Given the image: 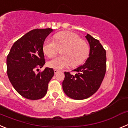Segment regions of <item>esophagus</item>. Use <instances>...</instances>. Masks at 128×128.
I'll use <instances>...</instances> for the list:
<instances>
[{
	"mask_svg": "<svg viewBox=\"0 0 128 128\" xmlns=\"http://www.w3.org/2000/svg\"><path fill=\"white\" fill-rule=\"evenodd\" d=\"M54 74H58V72H60V71H59L58 70H56V69H55V70H54Z\"/></svg>",
	"mask_w": 128,
	"mask_h": 128,
	"instance_id": "34e87169",
	"label": "esophagus"
}]
</instances>
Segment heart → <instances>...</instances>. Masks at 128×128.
<instances>
[{"label": "heart", "mask_w": 128, "mask_h": 128, "mask_svg": "<svg viewBox=\"0 0 128 128\" xmlns=\"http://www.w3.org/2000/svg\"><path fill=\"white\" fill-rule=\"evenodd\" d=\"M54 41L46 39L43 44V51L48 58L55 56L61 50L62 56L48 62V66L60 70L70 65L74 67L80 65L88 56L90 47L84 40L70 31H62L56 34Z\"/></svg>", "instance_id": "heart-1"}]
</instances>
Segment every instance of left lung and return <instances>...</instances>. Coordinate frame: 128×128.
Returning <instances> with one entry per match:
<instances>
[{
	"label": "left lung",
	"instance_id": "left-lung-1",
	"mask_svg": "<svg viewBox=\"0 0 128 128\" xmlns=\"http://www.w3.org/2000/svg\"><path fill=\"white\" fill-rule=\"evenodd\" d=\"M85 38L90 46L89 57L85 63L73 70L76 72L75 75L65 72L62 82L65 94L76 100L85 99L96 93L106 73V50L99 40L89 34Z\"/></svg>",
	"mask_w": 128,
	"mask_h": 128
}]
</instances>
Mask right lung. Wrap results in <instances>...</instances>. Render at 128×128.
Returning <instances> with one entry per match:
<instances>
[{
  "label": "right lung",
  "instance_id": "1",
  "mask_svg": "<svg viewBox=\"0 0 128 128\" xmlns=\"http://www.w3.org/2000/svg\"><path fill=\"white\" fill-rule=\"evenodd\" d=\"M53 29H36L16 41L7 56V73L11 84L20 95L30 100L46 96L48 83L54 74L51 68L35 74L34 70L43 67V44Z\"/></svg>",
  "mask_w": 128,
  "mask_h": 128
}]
</instances>
